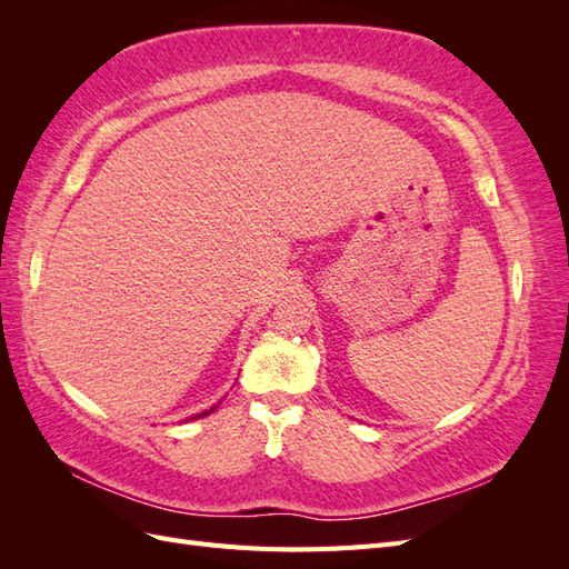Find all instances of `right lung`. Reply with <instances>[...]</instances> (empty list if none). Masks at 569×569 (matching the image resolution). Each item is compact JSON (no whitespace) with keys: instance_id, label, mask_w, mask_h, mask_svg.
Masks as SVG:
<instances>
[{"instance_id":"add662e5","label":"right lung","mask_w":569,"mask_h":569,"mask_svg":"<svg viewBox=\"0 0 569 569\" xmlns=\"http://www.w3.org/2000/svg\"><path fill=\"white\" fill-rule=\"evenodd\" d=\"M218 403H220V401H218ZM218 403H216V406H211L209 410H201V412H197V416H192V418H187V420H199V418H203V416H209V412H213V410L218 408ZM187 420H184V422H187Z\"/></svg>"}]
</instances>
